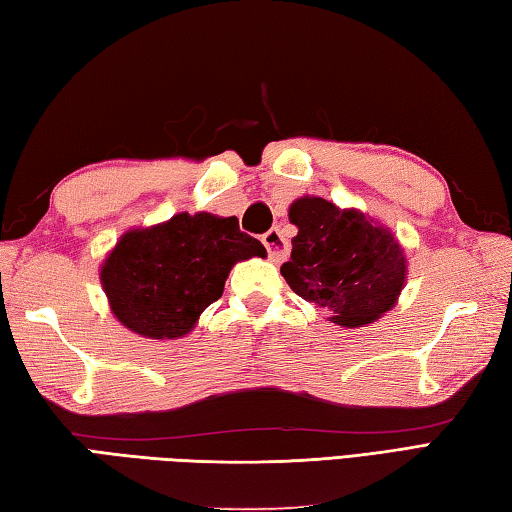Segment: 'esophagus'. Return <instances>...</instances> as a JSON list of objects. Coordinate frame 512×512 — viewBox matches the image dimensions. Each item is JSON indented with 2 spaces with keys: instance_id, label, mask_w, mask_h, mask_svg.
<instances>
[{
  "instance_id": "obj_1",
  "label": "esophagus",
  "mask_w": 512,
  "mask_h": 512,
  "mask_svg": "<svg viewBox=\"0 0 512 512\" xmlns=\"http://www.w3.org/2000/svg\"><path fill=\"white\" fill-rule=\"evenodd\" d=\"M262 241H264V246H266V250H268V257H271V262H275V264L284 262L288 244H286V239H284V235H282L280 230L271 228V230H268L266 235L262 237Z\"/></svg>"
}]
</instances>
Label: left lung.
I'll return each instance as SVG.
<instances>
[{
	"label": "left lung",
	"instance_id": "left-lung-1",
	"mask_svg": "<svg viewBox=\"0 0 512 512\" xmlns=\"http://www.w3.org/2000/svg\"><path fill=\"white\" fill-rule=\"evenodd\" d=\"M288 221L297 235L282 275L302 300L327 309L329 322L347 329L394 309L407 282V257L392 228L309 194L288 206Z\"/></svg>",
	"mask_w": 512,
	"mask_h": 512
}]
</instances>
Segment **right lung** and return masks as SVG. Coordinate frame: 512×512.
Masks as SVG:
<instances>
[{"label": "right lung", "mask_w": 512, "mask_h": 512, "mask_svg": "<svg viewBox=\"0 0 512 512\" xmlns=\"http://www.w3.org/2000/svg\"><path fill=\"white\" fill-rule=\"evenodd\" d=\"M264 255L262 241L241 232L237 217L179 212L163 224L123 232L102 259L100 284L125 329L176 340L219 300L232 266Z\"/></svg>", "instance_id": "obj_1"}]
</instances>
